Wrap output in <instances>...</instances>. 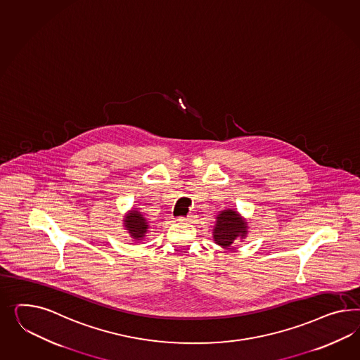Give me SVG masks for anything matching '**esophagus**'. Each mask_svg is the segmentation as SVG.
<instances>
[{
    "label": "esophagus",
    "instance_id": "obj_1",
    "mask_svg": "<svg viewBox=\"0 0 360 360\" xmlns=\"http://www.w3.org/2000/svg\"><path fill=\"white\" fill-rule=\"evenodd\" d=\"M193 218H195L193 214H188L186 217H180V218H179V221H183V222H191Z\"/></svg>",
    "mask_w": 360,
    "mask_h": 360
}]
</instances>
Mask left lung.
Here are the masks:
<instances>
[{"label":"left lung","mask_w":360,"mask_h":360,"mask_svg":"<svg viewBox=\"0 0 360 360\" xmlns=\"http://www.w3.org/2000/svg\"><path fill=\"white\" fill-rule=\"evenodd\" d=\"M248 234L246 218L240 216L236 209L221 210L216 217L213 227V240L218 246L227 248L236 240H243Z\"/></svg>","instance_id":"8db88e82"}]
</instances>
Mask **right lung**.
Returning a JSON list of instances; mask_svg holds the SVG:
<instances>
[{
  "label": "right lung",
  "mask_w": 360,
  "mask_h": 360,
  "mask_svg": "<svg viewBox=\"0 0 360 360\" xmlns=\"http://www.w3.org/2000/svg\"><path fill=\"white\" fill-rule=\"evenodd\" d=\"M122 221H124L122 226L134 240H142L147 236V233L150 231V222L136 209L129 210L124 214Z\"/></svg>",
  "instance_id": "1"
}]
</instances>
